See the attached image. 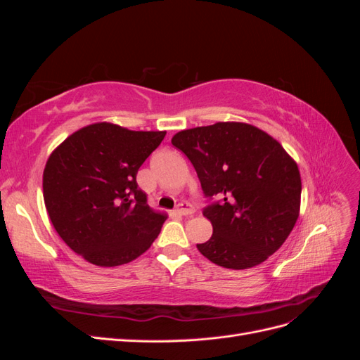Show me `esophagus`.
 I'll return each instance as SVG.
<instances>
[{
  "mask_svg": "<svg viewBox=\"0 0 360 360\" xmlns=\"http://www.w3.org/2000/svg\"><path fill=\"white\" fill-rule=\"evenodd\" d=\"M174 213L179 214V216H191V214L195 213V209L191 204L183 202V204H180L179 209H176V212H174Z\"/></svg>",
  "mask_w": 360,
  "mask_h": 360,
  "instance_id": "obj_1",
  "label": "esophagus"
}]
</instances>
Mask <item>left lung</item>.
<instances>
[{
  "label": "left lung",
  "mask_w": 360,
  "mask_h": 360,
  "mask_svg": "<svg viewBox=\"0 0 360 360\" xmlns=\"http://www.w3.org/2000/svg\"><path fill=\"white\" fill-rule=\"evenodd\" d=\"M198 174L213 234L197 245L212 263L233 270L258 266L282 246L300 213L296 160L264 130L219 122L180 130L171 139Z\"/></svg>",
  "instance_id": "obj_1"
}]
</instances>
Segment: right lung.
<instances>
[{"mask_svg":"<svg viewBox=\"0 0 360 360\" xmlns=\"http://www.w3.org/2000/svg\"><path fill=\"white\" fill-rule=\"evenodd\" d=\"M165 130L99 122L69 135L43 171V200L58 236L99 267L127 264L159 236L168 214L147 204L136 174Z\"/></svg>","mask_w":360,"mask_h":360,"instance_id":"1","label":"right lung"}]
</instances>
